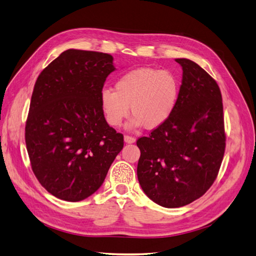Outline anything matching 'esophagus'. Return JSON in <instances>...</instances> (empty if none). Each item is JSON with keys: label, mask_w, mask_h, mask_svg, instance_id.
<instances>
[{"label": "esophagus", "mask_w": 256, "mask_h": 256, "mask_svg": "<svg viewBox=\"0 0 256 256\" xmlns=\"http://www.w3.org/2000/svg\"><path fill=\"white\" fill-rule=\"evenodd\" d=\"M124 141L126 144H134L136 141V138L133 136H130V135H126L124 136Z\"/></svg>", "instance_id": "1"}]
</instances>
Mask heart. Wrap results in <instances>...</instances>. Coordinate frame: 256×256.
Wrapping results in <instances>:
<instances>
[{
	"instance_id": "obj_1",
	"label": "heart",
	"mask_w": 256,
	"mask_h": 256,
	"mask_svg": "<svg viewBox=\"0 0 256 256\" xmlns=\"http://www.w3.org/2000/svg\"><path fill=\"white\" fill-rule=\"evenodd\" d=\"M180 92L175 76L168 70L141 68L130 70L115 82V90L103 88L100 103L108 124L120 126L130 115L134 118L130 128L144 126L155 130L170 120L174 114Z\"/></svg>"
}]
</instances>
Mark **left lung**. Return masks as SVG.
Returning <instances> with one entry per match:
<instances>
[{"mask_svg": "<svg viewBox=\"0 0 256 256\" xmlns=\"http://www.w3.org/2000/svg\"><path fill=\"white\" fill-rule=\"evenodd\" d=\"M182 83L170 120L140 137L139 184L157 204L179 208L202 197L218 175L226 148L218 84L200 65L176 59Z\"/></svg>", "mask_w": 256, "mask_h": 256, "instance_id": "obj_1", "label": "left lung"}]
</instances>
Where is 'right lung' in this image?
I'll use <instances>...</instances> for the list:
<instances>
[{
	"label": "right lung",
	"instance_id": "right-lung-1",
	"mask_svg": "<svg viewBox=\"0 0 256 256\" xmlns=\"http://www.w3.org/2000/svg\"><path fill=\"white\" fill-rule=\"evenodd\" d=\"M115 70L108 54L68 50L38 77L25 126L32 172L47 192L80 202L103 184L123 148L104 118L100 94Z\"/></svg>",
	"mask_w": 256,
	"mask_h": 256
}]
</instances>
